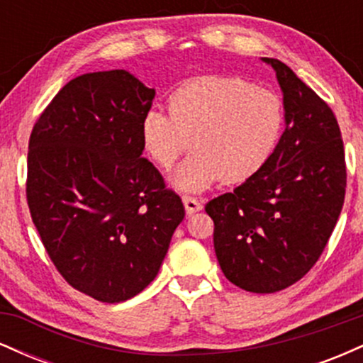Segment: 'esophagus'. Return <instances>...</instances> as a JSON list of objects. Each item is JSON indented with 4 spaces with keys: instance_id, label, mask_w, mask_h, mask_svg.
Returning a JSON list of instances; mask_svg holds the SVG:
<instances>
[{
    "instance_id": "obj_1",
    "label": "esophagus",
    "mask_w": 363,
    "mask_h": 363,
    "mask_svg": "<svg viewBox=\"0 0 363 363\" xmlns=\"http://www.w3.org/2000/svg\"><path fill=\"white\" fill-rule=\"evenodd\" d=\"M182 203H184L187 215H193L203 208L201 203H199L196 198H193V196H182Z\"/></svg>"
}]
</instances>
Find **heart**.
<instances>
[{
    "instance_id": "heart-1",
    "label": "heart",
    "mask_w": 363,
    "mask_h": 363,
    "mask_svg": "<svg viewBox=\"0 0 363 363\" xmlns=\"http://www.w3.org/2000/svg\"><path fill=\"white\" fill-rule=\"evenodd\" d=\"M169 116L150 109L140 124L150 160L169 169L189 148L194 152L172 174L182 191H203L222 179L244 182L268 164L285 126V106L277 91L239 77H199L177 86Z\"/></svg>"
}]
</instances>
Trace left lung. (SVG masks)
<instances>
[{
	"label": "left lung",
	"mask_w": 363,
	"mask_h": 363,
	"mask_svg": "<svg viewBox=\"0 0 363 363\" xmlns=\"http://www.w3.org/2000/svg\"><path fill=\"white\" fill-rule=\"evenodd\" d=\"M277 72L285 131L256 176L206 203L216 259L228 281L252 294L294 285L315 264L347 189L341 131L331 107L285 62Z\"/></svg>",
	"instance_id": "8db88e82"
}]
</instances>
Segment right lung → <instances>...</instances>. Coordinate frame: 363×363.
<instances>
[{
	"label": "right lung",
	"mask_w": 363,
	"mask_h": 363,
	"mask_svg": "<svg viewBox=\"0 0 363 363\" xmlns=\"http://www.w3.org/2000/svg\"><path fill=\"white\" fill-rule=\"evenodd\" d=\"M155 90L124 69L73 78L28 140L27 203L52 264L74 290L116 303L147 289L184 218L141 157Z\"/></svg>",
	"instance_id": "right-lung-1"
}]
</instances>
